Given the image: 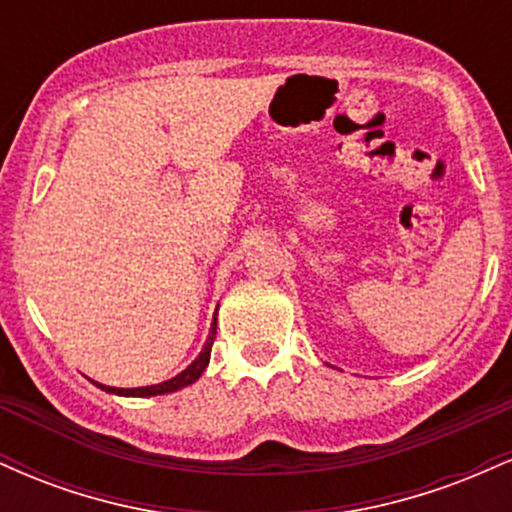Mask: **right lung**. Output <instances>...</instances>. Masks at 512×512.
<instances>
[{
    "mask_svg": "<svg viewBox=\"0 0 512 512\" xmlns=\"http://www.w3.org/2000/svg\"><path fill=\"white\" fill-rule=\"evenodd\" d=\"M214 339H216V317H214V322H211V332H209L207 344H204L202 354H199L195 361H192V366H187L180 375H175V378L166 380V383H158V385H151V387H132V390H125V387L98 385V383L96 385L105 392H113V395H125V397H154V395H166V392H175V390H180V387L192 385L199 378V375L204 373V368H207V363H209Z\"/></svg>",
    "mask_w": 512,
    "mask_h": 512,
    "instance_id": "1",
    "label": "right lung"
}]
</instances>
